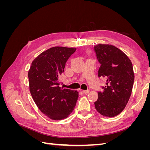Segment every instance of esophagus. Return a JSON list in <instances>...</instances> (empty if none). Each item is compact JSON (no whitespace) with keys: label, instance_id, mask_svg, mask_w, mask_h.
Returning <instances> with one entry per match:
<instances>
[{"label":"esophagus","instance_id":"obj_1","mask_svg":"<svg viewBox=\"0 0 150 150\" xmlns=\"http://www.w3.org/2000/svg\"><path fill=\"white\" fill-rule=\"evenodd\" d=\"M83 92V93H84V94H88V93H89V89H87V90H84Z\"/></svg>","mask_w":150,"mask_h":150}]
</instances>
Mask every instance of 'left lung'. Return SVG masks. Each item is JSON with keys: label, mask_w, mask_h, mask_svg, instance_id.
<instances>
[{"label": "left lung", "mask_w": 150, "mask_h": 150, "mask_svg": "<svg viewBox=\"0 0 150 150\" xmlns=\"http://www.w3.org/2000/svg\"><path fill=\"white\" fill-rule=\"evenodd\" d=\"M94 51L101 64L98 76L106 81L103 91L98 93L95 108L104 116L114 117L124 110L132 92V63L123 52L112 45L97 44Z\"/></svg>", "instance_id": "obj_1"}]
</instances>
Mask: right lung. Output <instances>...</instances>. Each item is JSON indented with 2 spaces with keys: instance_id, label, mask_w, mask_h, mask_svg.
I'll return each instance as SVG.
<instances>
[{
  "instance_id": "1",
  "label": "right lung",
  "mask_w": 150,
  "mask_h": 150,
  "mask_svg": "<svg viewBox=\"0 0 150 150\" xmlns=\"http://www.w3.org/2000/svg\"><path fill=\"white\" fill-rule=\"evenodd\" d=\"M76 50L59 46L48 49L33 61L28 72L31 96L40 111L51 120L66 118L78 100L77 91L59 86L66 62Z\"/></svg>"
}]
</instances>
